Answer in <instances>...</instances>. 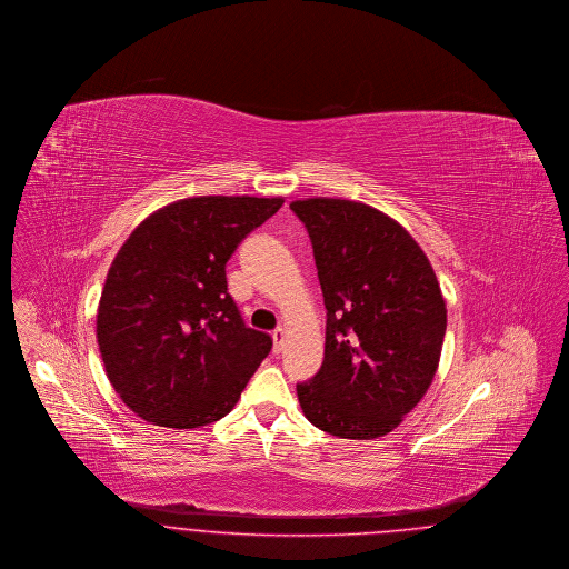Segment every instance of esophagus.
<instances>
[{"instance_id": "obj_1", "label": "esophagus", "mask_w": 569, "mask_h": 569, "mask_svg": "<svg viewBox=\"0 0 569 569\" xmlns=\"http://www.w3.org/2000/svg\"><path fill=\"white\" fill-rule=\"evenodd\" d=\"M286 329L283 327H277L274 331H272V348H274V352H281L283 350V346H286Z\"/></svg>"}]
</instances>
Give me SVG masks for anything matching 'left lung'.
Masks as SVG:
<instances>
[{
  "label": "left lung",
  "instance_id": "obj_1",
  "mask_svg": "<svg viewBox=\"0 0 569 569\" xmlns=\"http://www.w3.org/2000/svg\"><path fill=\"white\" fill-rule=\"evenodd\" d=\"M307 228L327 307L320 371L297 385L322 432L369 440L398 428L432 385L447 307L435 268L398 221L368 203H290Z\"/></svg>",
  "mask_w": 569,
  "mask_h": 569
}]
</instances>
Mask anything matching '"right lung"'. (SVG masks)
I'll return each instance as SVG.
<instances>
[{
    "mask_svg": "<svg viewBox=\"0 0 569 569\" xmlns=\"http://www.w3.org/2000/svg\"><path fill=\"white\" fill-rule=\"evenodd\" d=\"M281 203L249 196L173 201L120 247L102 288L97 339L111 387L137 417L189 430L234 408L272 339L242 322L226 264Z\"/></svg>",
    "mask_w": 569,
    "mask_h": 569,
    "instance_id": "add662e5",
    "label": "right lung"
}]
</instances>
